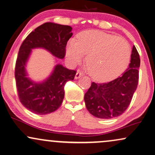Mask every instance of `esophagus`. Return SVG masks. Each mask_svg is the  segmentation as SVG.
I'll use <instances>...</instances> for the list:
<instances>
[{"instance_id": "obj_1", "label": "esophagus", "mask_w": 155, "mask_h": 155, "mask_svg": "<svg viewBox=\"0 0 155 155\" xmlns=\"http://www.w3.org/2000/svg\"><path fill=\"white\" fill-rule=\"evenodd\" d=\"M82 75H83V73H81V71H78L77 72H76V75H75V79H79V78L81 77V76Z\"/></svg>"}]
</instances>
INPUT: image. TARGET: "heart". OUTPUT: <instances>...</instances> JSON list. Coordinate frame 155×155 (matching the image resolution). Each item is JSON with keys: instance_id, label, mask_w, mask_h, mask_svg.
Listing matches in <instances>:
<instances>
[{"instance_id": "b5f03b06", "label": "heart", "mask_w": 155, "mask_h": 155, "mask_svg": "<svg viewBox=\"0 0 155 155\" xmlns=\"http://www.w3.org/2000/svg\"><path fill=\"white\" fill-rule=\"evenodd\" d=\"M66 57L72 64L86 58L88 71L94 79L109 81L126 69L131 57V47L126 39L97 31H87L71 40L66 49Z\"/></svg>"}]
</instances>
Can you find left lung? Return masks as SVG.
Segmentation results:
<instances>
[{"label": "left lung", "instance_id": "8db88e82", "mask_svg": "<svg viewBox=\"0 0 155 155\" xmlns=\"http://www.w3.org/2000/svg\"><path fill=\"white\" fill-rule=\"evenodd\" d=\"M140 66V55L134 46L130 64L122 75L108 83L92 82L84 94L89 112L100 119H111L122 114L137 88Z\"/></svg>", "mask_w": 155, "mask_h": 155}]
</instances>
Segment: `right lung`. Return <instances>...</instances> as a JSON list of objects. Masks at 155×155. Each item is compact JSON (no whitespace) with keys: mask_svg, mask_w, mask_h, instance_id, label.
I'll return each mask as SVG.
<instances>
[{"mask_svg":"<svg viewBox=\"0 0 155 155\" xmlns=\"http://www.w3.org/2000/svg\"><path fill=\"white\" fill-rule=\"evenodd\" d=\"M69 25L45 23L30 33L19 48L15 67V83L19 100L29 111L47 114L59 108L64 98V86L73 80L76 71L61 64L55 66L51 75L41 83L26 77L25 66L31 49L44 48L58 58L66 56V46L72 36Z\"/></svg>","mask_w":155,"mask_h":155,"instance_id":"right-lung-1","label":"right lung"}]
</instances>
